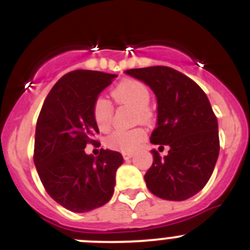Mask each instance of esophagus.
<instances>
[{
  "label": "esophagus",
  "mask_w": 250,
  "mask_h": 250,
  "mask_svg": "<svg viewBox=\"0 0 250 250\" xmlns=\"http://www.w3.org/2000/svg\"><path fill=\"white\" fill-rule=\"evenodd\" d=\"M132 157L133 153H130V151H125V153H123V158H125V159H130Z\"/></svg>",
  "instance_id": "obj_1"
}]
</instances>
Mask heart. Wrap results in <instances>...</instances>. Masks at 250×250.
<instances>
[{"instance_id": "b5f03b06", "label": "heart", "mask_w": 250, "mask_h": 250, "mask_svg": "<svg viewBox=\"0 0 250 250\" xmlns=\"http://www.w3.org/2000/svg\"><path fill=\"white\" fill-rule=\"evenodd\" d=\"M112 97L117 104H127L138 113V118L148 121L150 112L148 106L150 101V92L143 83L137 80H125L118 83L112 91ZM93 120L101 130L109 129L112 123L113 109L109 102L104 99L96 100L93 104ZM146 138V132L141 128L129 130H116L107 138V146L121 151H133Z\"/></svg>"}]
</instances>
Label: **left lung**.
Masks as SVG:
<instances>
[{
	"mask_svg": "<svg viewBox=\"0 0 250 250\" xmlns=\"http://www.w3.org/2000/svg\"><path fill=\"white\" fill-rule=\"evenodd\" d=\"M143 81L158 102L157 128L150 143L153 165L144 175L146 188L163 200L184 201L201 191L211 178L220 154L218 123L206 93L195 81L167 66L125 70Z\"/></svg>",
	"mask_w": 250,
	"mask_h": 250,
	"instance_id": "8db88e82",
	"label": "left lung"
}]
</instances>
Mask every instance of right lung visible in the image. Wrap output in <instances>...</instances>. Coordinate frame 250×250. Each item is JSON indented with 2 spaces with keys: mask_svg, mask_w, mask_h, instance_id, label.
Instances as JSON below:
<instances>
[{
  "mask_svg": "<svg viewBox=\"0 0 250 250\" xmlns=\"http://www.w3.org/2000/svg\"><path fill=\"white\" fill-rule=\"evenodd\" d=\"M114 78L92 70L69 72L53 86L39 113L34 164L49 196L69 211L88 212L113 195L121 153L101 149L93 157L83 149L99 143L93 141L99 133L93 104Z\"/></svg>",
  "mask_w": 250,
  "mask_h": 250,
  "instance_id": "1",
  "label": "right lung"
}]
</instances>
